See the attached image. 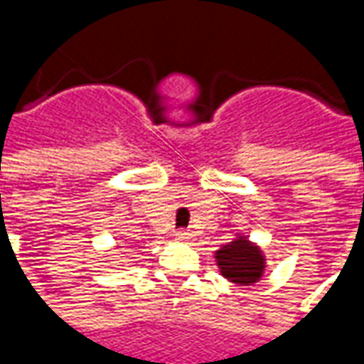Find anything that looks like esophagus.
Returning <instances> with one entry per match:
<instances>
[{
  "label": "esophagus",
  "mask_w": 364,
  "mask_h": 364,
  "mask_svg": "<svg viewBox=\"0 0 364 364\" xmlns=\"http://www.w3.org/2000/svg\"><path fill=\"white\" fill-rule=\"evenodd\" d=\"M175 237H177V240H181V242H187V240L191 237L189 230H177V232H175Z\"/></svg>",
  "instance_id": "esophagus-1"
}]
</instances>
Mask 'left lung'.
I'll use <instances>...</instances> for the list:
<instances>
[{
    "instance_id": "obj_1",
    "label": "left lung",
    "mask_w": 364,
    "mask_h": 364,
    "mask_svg": "<svg viewBox=\"0 0 364 364\" xmlns=\"http://www.w3.org/2000/svg\"><path fill=\"white\" fill-rule=\"evenodd\" d=\"M216 261L222 274L237 284H253L261 279L265 269L263 255L245 237H240L232 244L224 245L216 252Z\"/></svg>"
}]
</instances>
